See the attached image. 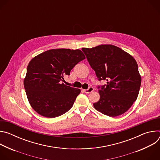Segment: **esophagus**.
<instances>
[{
	"mask_svg": "<svg viewBox=\"0 0 160 160\" xmlns=\"http://www.w3.org/2000/svg\"><path fill=\"white\" fill-rule=\"evenodd\" d=\"M94 90V88L93 87H89L88 89H85V90H83V91H84V92H85L86 94H89V93H90V92H92V91Z\"/></svg>",
	"mask_w": 160,
	"mask_h": 160,
	"instance_id": "34e87169",
	"label": "esophagus"
}]
</instances>
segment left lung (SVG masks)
<instances>
[{"label": "left lung", "instance_id": "1", "mask_svg": "<svg viewBox=\"0 0 160 160\" xmlns=\"http://www.w3.org/2000/svg\"><path fill=\"white\" fill-rule=\"evenodd\" d=\"M82 50L99 80L107 81V85L98 90L100 99L93 104L94 108L110 117L122 115L132 106L139 92L141 76L135 59L111 44Z\"/></svg>", "mask_w": 160, "mask_h": 160}]
</instances>
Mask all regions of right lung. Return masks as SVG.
<instances>
[{
    "label": "right lung",
    "instance_id": "1",
    "mask_svg": "<svg viewBox=\"0 0 160 160\" xmlns=\"http://www.w3.org/2000/svg\"><path fill=\"white\" fill-rule=\"evenodd\" d=\"M85 59L80 49H56L45 51L30 61L24 87L29 103L37 113L52 118L72 108L81 90L62 82Z\"/></svg>",
    "mask_w": 160,
    "mask_h": 160
}]
</instances>
